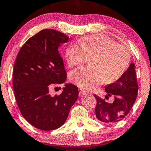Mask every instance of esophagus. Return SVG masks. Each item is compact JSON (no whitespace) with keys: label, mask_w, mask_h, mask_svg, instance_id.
<instances>
[{"label":"esophagus","mask_w":151,"mask_h":151,"mask_svg":"<svg viewBox=\"0 0 151 151\" xmlns=\"http://www.w3.org/2000/svg\"><path fill=\"white\" fill-rule=\"evenodd\" d=\"M87 93H86V92L84 91L81 90V89H79V95H80V96H83L84 95H86Z\"/></svg>","instance_id":"1"}]
</instances>
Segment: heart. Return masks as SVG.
<instances>
[{
	"label": "heart",
	"mask_w": 151,
	"mask_h": 151,
	"mask_svg": "<svg viewBox=\"0 0 151 151\" xmlns=\"http://www.w3.org/2000/svg\"><path fill=\"white\" fill-rule=\"evenodd\" d=\"M92 55L89 60L91 66L80 67L70 74L71 80L85 91L91 90L104 81H117L129 64L127 50L104 34L83 36L79 43L72 44L66 50L69 67L81 64L88 56Z\"/></svg>",
	"instance_id": "heart-1"
}]
</instances>
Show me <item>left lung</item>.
<instances>
[{"label":"left lung","mask_w":151,"mask_h":151,"mask_svg":"<svg viewBox=\"0 0 151 151\" xmlns=\"http://www.w3.org/2000/svg\"><path fill=\"white\" fill-rule=\"evenodd\" d=\"M135 69V65L131 63L119 79L105 86L108 96H115L112 103H108L99 96H94L97 101L96 117L100 121L117 122L124 119L129 112L137 99L139 89Z\"/></svg>","instance_id":"left-lung-1"}]
</instances>
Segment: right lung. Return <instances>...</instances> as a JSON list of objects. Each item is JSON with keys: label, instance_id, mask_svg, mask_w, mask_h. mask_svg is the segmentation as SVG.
I'll return each instance as SVG.
<instances>
[{"label": "right lung", "instance_id": "right-lung-1", "mask_svg": "<svg viewBox=\"0 0 151 151\" xmlns=\"http://www.w3.org/2000/svg\"><path fill=\"white\" fill-rule=\"evenodd\" d=\"M68 41L55 29L40 31L23 45L14 63L12 83L17 105L24 119L39 129L63 126L79 95L72 83H65L60 95L50 93L52 86L66 81L59 48Z\"/></svg>", "mask_w": 151, "mask_h": 151}]
</instances>
